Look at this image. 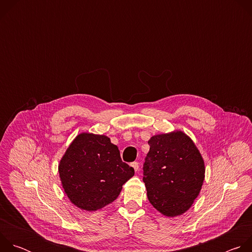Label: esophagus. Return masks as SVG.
<instances>
[{"instance_id":"obj_1","label":"esophagus","mask_w":252,"mask_h":252,"mask_svg":"<svg viewBox=\"0 0 252 252\" xmlns=\"http://www.w3.org/2000/svg\"><path fill=\"white\" fill-rule=\"evenodd\" d=\"M130 165L132 166V168L134 169V171H137V170H138V162H137V161H133Z\"/></svg>"}]
</instances>
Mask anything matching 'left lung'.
<instances>
[{
    "instance_id": "8db88e82",
    "label": "left lung",
    "mask_w": 252,
    "mask_h": 252,
    "mask_svg": "<svg viewBox=\"0 0 252 252\" xmlns=\"http://www.w3.org/2000/svg\"><path fill=\"white\" fill-rule=\"evenodd\" d=\"M143 164V183L152 205L168 218L188 211L204 181V160L193 140L174 130L152 136Z\"/></svg>"
}]
</instances>
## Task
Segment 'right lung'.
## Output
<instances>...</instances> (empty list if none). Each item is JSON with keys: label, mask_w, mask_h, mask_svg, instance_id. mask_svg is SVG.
Listing matches in <instances>:
<instances>
[{"label": "right lung", "mask_w": 252, "mask_h": 252, "mask_svg": "<svg viewBox=\"0 0 252 252\" xmlns=\"http://www.w3.org/2000/svg\"><path fill=\"white\" fill-rule=\"evenodd\" d=\"M59 173L70 202L83 210L95 211L118 198L134 169L123 162L110 137L82 132L61 158Z\"/></svg>", "instance_id": "obj_1"}]
</instances>
